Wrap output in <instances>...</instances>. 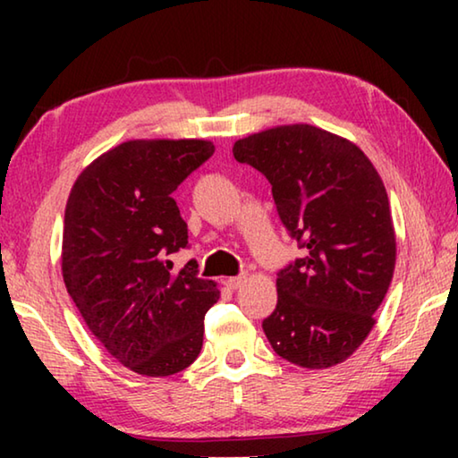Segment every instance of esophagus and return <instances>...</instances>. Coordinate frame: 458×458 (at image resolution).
Here are the masks:
<instances>
[{"label": "esophagus", "instance_id": "1", "mask_svg": "<svg viewBox=\"0 0 458 458\" xmlns=\"http://www.w3.org/2000/svg\"><path fill=\"white\" fill-rule=\"evenodd\" d=\"M246 281V273H242V275H238V276H230V278H226V281H224V284L228 286V289H232V291H236L238 286H242V283Z\"/></svg>", "mask_w": 458, "mask_h": 458}]
</instances>
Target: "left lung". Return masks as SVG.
I'll return each instance as SVG.
<instances>
[{
	"instance_id": "8db88e82",
	"label": "left lung",
	"mask_w": 458,
	"mask_h": 458,
	"mask_svg": "<svg viewBox=\"0 0 458 458\" xmlns=\"http://www.w3.org/2000/svg\"><path fill=\"white\" fill-rule=\"evenodd\" d=\"M232 153L270 182L278 218L305 250L278 273L267 339L301 368L345 361L374 327L396 267L382 177L358 145L313 125L267 129Z\"/></svg>"
}]
</instances>
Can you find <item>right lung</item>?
<instances>
[{
  "label": "right lung",
  "mask_w": 458,
  "mask_h": 458,
  "mask_svg": "<svg viewBox=\"0 0 458 458\" xmlns=\"http://www.w3.org/2000/svg\"><path fill=\"white\" fill-rule=\"evenodd\" d=\"M201 139L125 141L84 169L64 212L62 276L84 323L131 371L164 377L191 366L204 317L220 291L190 260H165L188 246V224L172 198L212 157Z\"/></svg>",
  "instance_id": "1"
}]
</instances>
